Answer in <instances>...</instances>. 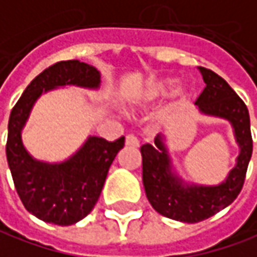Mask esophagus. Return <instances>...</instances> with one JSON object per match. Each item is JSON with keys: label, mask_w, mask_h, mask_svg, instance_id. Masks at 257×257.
<instances>
[{"label": "esophagus", "mask_w": 257, "mask_h": 257, "mask_svg": "<svg viewBox=\"0 0 257 257\" xmlns=\"http://www.w3.org/2000/svg\"><path fill=\"white\" fill-rule=\"evenodd\" d=\"M125 143H126V146L139 147V139H138L134 134L126 135V138H125Z\"/></svg>", "instance_id": "1"}]
</instances>
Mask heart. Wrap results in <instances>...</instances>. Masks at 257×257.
<instances>
[{
    "label": "heart",
    "mask_w": 257,
    "mask_h": 257,
    "mask_svg": "<svg viewBox=\"0 0 257 257\" xmlns=\"http://www.w3.org/2000/svg\"><path fill=\"white\" fill-rule=\"evenodd\" d=\"M175 83H177V79L175 78L159 79V80H156L153 83H150V85L147 86L146 89L143 90V93H142V98H143L145 101H156V100H159V98L164 97L167 93L175 86ZM178 96L179 97H182V96H184V91L179 90Z\"/></svg>",
    "instance_id": "1"
}]
</instances>
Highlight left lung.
Masks as SVG:
<instances>
[{"mask_svg": "<svg viewBox=\"0 0 257 257\" xmlns=\"http://www.w3.org/2000/svg\"><path fill=\"white\" fill-rule=\"evenodd\" d=\"M199 72L206 87L195 105L203 115L228 121L239 146L236 163L227 178L217 185L186 182L174 170L163 134L156 136L153 145L146 143L141 147L142 177L149 202L161 216L182 222L206 220L234 202L243 186L253 150L249 111L245 103L217 73L202 66Z\"/></svg>", "mask_w": 257, "mask_h": 257, "instance_id": "8db88e82", "label": "left lung"}]
</instances>
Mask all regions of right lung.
<instances>
[{
  "instance_id": "obj_1",
  "label": "right lung",
  "mask_w": 257,
  "mask_h": 257,
  "mask_svg": "<svg viewBox=\"0 0 257 257\" xmlns=\"http://www.w3.org/2000/svg\"><path fill=\"white\" fill-rule=\"evenodd\" d=\"M101 83L97 68L78 60L61 61L44 69L25 89L8 122L7 160L16 192L29 213L46 222L72 225L90 213L98 200L110 166L125 138L108 142L89 136L69 159L61 163L36 160L22 142V131L43 93L78 86L96 90Z\"/></svg>"
}]
</instances>
